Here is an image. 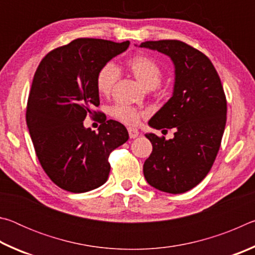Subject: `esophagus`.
Here are the masks:
<instances>
[{
  "label": "esophagus",
  "mask_w": 255,
  "mask_h": 255,
  "mask_svg": "<svg viewBox=\"0 0 255 255\" xmlns=\"http://www.w3.org/2000/svg\"><path fill=\"white\" fill-rule=\"evenodd\" d=\"M128 132H129V137L130 138H137L138 135H139V131H138L136 128H131V127L128 128Z\"/></svg>",
  "instance_id": "obj_1"
}]
</instances>
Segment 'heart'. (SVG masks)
Segmentation results:
<instances>
[{
    "mask_svg": "<svg viewBox=\"0 0 255 255\" xmlns=\"http://www.w3.org/2000/svg\"><path fill=\"white\" fill-rule=\"evenodd\" d=\"M128 71L144 86L152 90L161 83L162 70L155 62L146 55H135L126 63ZM119 79V71L114 63L103 65L97 75V89L101 94H109ZM112 116L127 125H137L143 114L139 110L128 106H116L112 108Z\"/></svg>",
    "mask_w": 255,
    "mask_h": 255,
    "instance_id": "1",
    "label": "heart"
}]
</instances>
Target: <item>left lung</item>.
<instances>
[{"label":"left lung","instance_id":"obj_1","mask_svg":"<svg viewBox=\"0 0 255 255\" xmlns=\"http://www.w3.org/2000/svg\"><path fill=\"white\" fill-rule=\"evenodd\" d=\"M141 48L169 56L174 65L173 93L148 125L173 128L165 139L145 133L153 150L143 166L148 184L163 192L183 193L208 174L221 147L227 103L221 79L210 59L180 40L145 41Z\"/></svg>","mask_w":255,"mask_h":255}]
</instances>
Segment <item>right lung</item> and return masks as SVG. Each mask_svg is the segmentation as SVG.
Listing matches in <instances>:
<instances>
[{
  "mask_svg": "<svg viewBox=\"0 0 255 255\" xmlns=\"http://www.w3.org/2000/svg\"><path fill=\"white\" fill-rule=\"evenodd\" d=\"M129 44L80 38L51 50L34 73L27 126L42 169L66 191L88 192L105 184L109 154L128 140L126 127L116 120L101 123L98 132L83 122L98 115V72Z\"/></svg>",
  "mask_w": 255,
  "mask_h": 255,
  "instance_id": "1",
  "label": "right lung"
}]
</instances>
